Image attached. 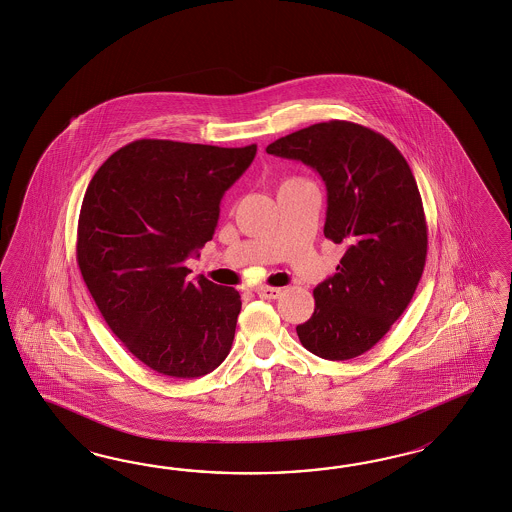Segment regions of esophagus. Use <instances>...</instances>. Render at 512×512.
I'll list each match as a JSON object with an SVG mask.
<instances>
[{"mask_svg": "<svg viewBox=\"0 0 512 512\" xmlns=\"http://www.w3.org/2000/svg\"><path fill=\"white\" fill-rule=\"evenodd\" d=\"M256 293L263 297V299H278L282 295L280 288H271V286H260L256 288Z\"/></svg>", "mask_w": 512, "mask_h": 512, "instance_id": "34e87169", "label": "esophagus"}]
</instances>
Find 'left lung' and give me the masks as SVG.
Instances as JSON below:
<instances>
[{
    "label": "left lung",
    "mask_w": 512,
    "mask_h": 512,
    "mask_svg": "<svg viewBox=\"0 0 512 512\" xmlns=\"http://www.w3.org/2000/svg\"><path fill=\"white\" fill-rule=\"evenodd\" d=\"M265 151L322 176L323 234L346 247L335 275L314 288V314L297 336L322 359L359 357L402 316L423 275L428 228L417 181L393 142L351 121L310 125Z\"/></svg>",
    "instance_id": "1"
}]
</instances>
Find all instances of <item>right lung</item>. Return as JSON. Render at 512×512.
<instances>
[{"mask_svg": "<svg viewBox=\"0 0 512 512\" xmlns=\"http://www.w3.org/2000/svg\"><path fill=\"white\" fill-rule=\"evenodd\" d=\"M256 144L136 140L110 155L84 194L76 262L104 322L162 376L213 372L234 342L241 295L185 260L213 239L220 200L254 161Z\"/></svg>", "mask_w": 512, "mask_h": 512, "instance_id": "right-lung-1", "label": "right lung"}]
</instances>
